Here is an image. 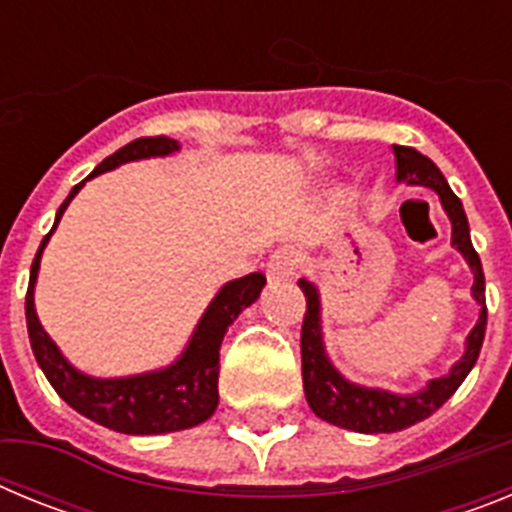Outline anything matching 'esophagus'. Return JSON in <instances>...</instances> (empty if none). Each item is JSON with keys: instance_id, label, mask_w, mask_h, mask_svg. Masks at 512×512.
<instances>
[{"instance_id": "esophagus-1", "label": "esophagus", "mask_w": 512, "mask_h": 512, "mask_svg": "<svg viewBox=\"0 0 512 512\" xmlns=\"http://www.w3.org/2000/svg\"><path fill=\"white\" fill-rule=\"evenodd\" d=\"M297 266H300V253L295 248H279L266 261V277L269 282H282V279L295 277Z\"/></svg>"}]
</instances>
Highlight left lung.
Masks as SVG:
<instances>
[{"label":"left lung","mask_w":512,"mask_h":512,"mask_svg":"<svg viewBox=\"0 0 512 512\" xmlns=\"http://www.w3.org/2000/svg\"><path fill=\"white\" fill-rule=\"evenodd\" d=\"M397 161V182L413 184V187H431L441 197V205L451 220V246L467 259L469 269L474 274L472 295L482 305L479 320L467 336V351L451 366L446 377L431 379L425 390L415 395H395L387 390H372L361 384L348 382L338 374V369L330 364L323 346V333H320V295L315 284L300 279V289L305 292L307 310L302 318L300 348H302V384H305L307 405L318 418L348 428L356 433H395L402 428L420 423L428 415L436 413L443 402L449 400L459 384L467 379L472 366L477 364L479 348L485 341L487 330V305H485V274H482V261L469 238V223L464 215L461 200L451 192L449 182L443 179L438 166L431 158L418 153L408 146H392Z\"/></svg>","instance_id":"left-lung-1"}]
</instances>
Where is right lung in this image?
Returning a JSON list of instances; mask_svg holds the SVG:
<instances>
[{"mask_svg":"<svg viewBox=\"0 0 512 512\" xmlns=\"http://www.w3.org/2000/svg\"><path fill=\"white\" fill-rule=\"evenodd\" d=\"M174 151H179V143L174 138H166V135L138 138L128 143V146H122L120 151L104 158L102 164L84 182H79L71 189L69 197L58 207L53 230L61 223V215L76 197V192L92 176L104 174V171L128 164V161L169 156ZM53 230L45 235L38 253H35L33 266H30V284H27L25 295L27 336H30L35 359H38L48 382L53 384V390L84 418L94 420V423L104 425L110 431L128 433V436H156V433L184 431V428H194V425L205 423L217 408L220 343H223L225 330L248 305L259 300L261 289L266 284L264 274L253 271L248 277L233 279V282L225 284L215 295V300L210 302L197 328H194L182 356L171 366H166V369L120 379L87 377V374L76 372L74 366L63 359L58 346L45 333L38 315H35V279H38L40 256H43V248L53 235Z\"/></svg>","mask_w":512,"mask_h":512,"instance_id":"right-lung-1","label":"right lung"}]
</instances>
